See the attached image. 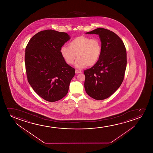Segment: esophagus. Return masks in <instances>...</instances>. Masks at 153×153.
Returning a JSON list of instances; mask_svg holds the SVG:
<instances>
[{
    "label": "esophagus",
    "mask_w": 153,
    "mask_h": 153,
    "mask_svg": "<svg viewBox=\"0 0 153 153\" xmlns=\"http://www.w3.org/2000/svg\"><path fill=\"white\" fill-rule=\"evenodd\" d=\"M82 73V71H78V70H77V69H76L75 70V73L77 74H79L81 73Z\"/></svg>",
    "instance_id": "esophagus-1"
}]
</instances>
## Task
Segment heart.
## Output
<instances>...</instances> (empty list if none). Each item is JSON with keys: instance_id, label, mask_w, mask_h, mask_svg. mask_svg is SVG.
<instances>
[{"instance_id": "obj_1", "label": "heart", "mask_w": 153, "mask_h": 153, "mask_svg": "<svg viewBox=\"0 0 153 153\" xmlns=\"http://www.w3.org/2000/svg\"><path fill=\"white\" fill-rule=\"evenodd\" d=\"M102 51L100 41L98 39L79 36L75 38L69 43V47L63 46L60 53L65 62L68 65L73 64L82 68L85 66L91 67L96 65L100 59Z\"/></svg>"}]
</instances>
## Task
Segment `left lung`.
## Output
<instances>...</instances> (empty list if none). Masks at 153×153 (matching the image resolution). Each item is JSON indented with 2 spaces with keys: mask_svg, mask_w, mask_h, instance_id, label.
I'll use <instances>...</instances> for the list:
<instances>
[{
  "mask_svg": "<svg viewBox=\"0 0 153 153\" xmlns=\"http://www.w3.org/2000/svg\"><path fill=\"white\" fill-rule=\"evenodd\" d=\"M86 34L99 35L102 46L96 65L84 71V87L87 94L97 100L111 96L123 81L126 67V51L123 42L113 32L97 28Z\"/></svg>",
  "mask_w": 153,
  "mask_h": 153,
  "instance_id": "1",
  "label": "left lung"
}]
</instances>
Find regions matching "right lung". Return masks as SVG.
I'll return each instance as SVG.
<instances>
[{
    "label": "right lung",
    "mask_w": 153,
    "mask_h": 153,
    "mask_svg": "<svg viewBox=\"0 0 153 153\" xmlns=\"http://www.w3.org/2000/svg\"><path fill=\"white\" fill-rule=\"evenodd\" d=\"M65 32L53 30L39 32L30 39L25 48L27 80L44 100L55 102L67 94L75 69L65 62L60 50L70 40Z\"/></svg>",
    "instance_id": "1"
}]
</instances>
